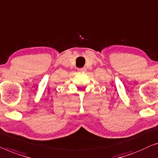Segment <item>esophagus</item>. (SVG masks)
<instances>
[{
    "label": "esophagus",
    "instance_id": "esophagus-1",
    "mask_svg": "<svg viewBox=\"0 0 158 158\" xmlns=\"http://www.w3.org/2000/svg\"><path fill=\"white\" fill-rule=\"evenodd\" d=\"M78 71H79V72H86V69L85 67L81 68V69H78Z\"/></svg>",
    "mask_w": 158,
    "mask_h": 158
}]
</instances>
